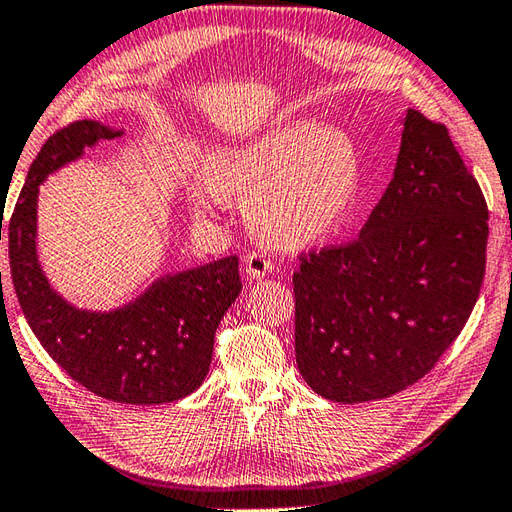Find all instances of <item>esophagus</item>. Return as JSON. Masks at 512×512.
Masks as SVG:
<instances>
[{
    "mask_svg": "<svg viewBox=\"0 0 512 512\" xmlns=\"http://www.w3.org/2000/svg\"><path fill=\"white\" fill-rule=\"evenodd\" d=\"M244 270H246V277L251 279H264L266 275H270L272 270H275V264L261 253H251L244 257Z\"/></svg>",
    "mask_w": 512,
    "mask_h": 512,
    "instance_id": "1",
    "label": "esophagus"
}]
</instances>
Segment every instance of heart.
<instances>
[{
	"mask_svg": "<svg viewBox=\"0 0 512 512\" xmlns=\"http://www.w3.org/2000/svg\"><path fill=\"white\" fill-rule=\"evenodd\" d=\"M360 185V152L347 133L292 120L218 152L207 176L187 183V200L198 216H209L229 198H248V218L264 240L303 248L340 227Z\"/></svg>",
	"mask_w": 512,
	"mask_h": 512,
	"instance_id": "1",
	"label": "heart"
}]
</instances>
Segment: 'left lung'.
Here are the masks:
<instances>
[{
	"mask_svg": "<svg viewBox=\"0 0 512 512\" xmlns=\"http://www.w3.org/2000/svg\"><path fill=\"white\" fill-rule=\"evenodd\" d=\"M392 181L347 246L294 272L296 366L316 395L386 399L430 373L480 296L489 209L443 124L408 109Z\"/></svg>",
	"mask_w": 512,
	"mask_h": 512,
	"instance_id": "left-lung-1",
	"label": "left lung"
}]
</instances>
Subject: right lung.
<instances>
[{
	"instance_id": "obj_1",
	"label": "right lung",
	"mask_w": 512,
	"mask_h": 512,
	"mask_svg": "<svg viewBox=\"0 0 512 512\" xmlns=\"http://www.w3.org/2000/svg\"><path fill=\"white\" fill-rule=\"evenodd\" d=\"M120 135L124 128L80 120L45 141L8 224L10 275L34 336L74 382L102 399L157 406L192 395L205 382L213 336L242 281L231 255L159 277L109 312L82 310L52 288L37 251L39 185L85 148Z\"/></svg>"
}]
</instances>
